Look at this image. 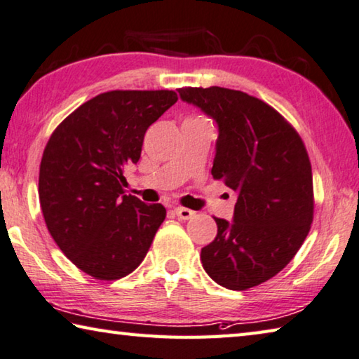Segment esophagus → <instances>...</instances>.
I'll return each instance as SVG.
<instances>
[{
	"mask_svg": "<svg viewBox=\"0 0 359 359\" xmlns=\"http://www.w3.org/2000/svg\"><path fill=\"white\" fill-rule=\"evenodd\" d=\"M176 216L180 219H183V221H189L194 216H196V211H192L189 208H183V206H178V208H175Z\"/></svg>",
	"mask_w": 359,
	"mask_h": 359,
	"instance_id": "obj_1",
	"label": "esophagus"
}]
</instances>
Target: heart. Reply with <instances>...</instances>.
I'll return each instance as SVG.
<instances>
[{
    "label": "heart",
    "instance_id": "heart-1",
    "mask_svg": "<svg viewBox=\"0 0 359 359\" xmlns=\"http://www.w3.org/2000/svg\"><path fill=\"white\" fill-rule=\"evenodd\" d=\"M186 121H197V123H203V121H206L205 118H202V116H189L186 119Z\"/></svg>",
    "mask_w": 359,
    "mask_h": 359
}]
</instances>
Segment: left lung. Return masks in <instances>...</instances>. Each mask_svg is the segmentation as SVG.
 I'll list each match as a JSON object with an SVG mask.
<instances>
[{"instance_id": "obj_1", "label": "left lung", "mask_w": 359, "mask_h": 359, "mask_svg": "<svg viewBox=\"0 0 359 359\" xmlns=\"http://www.w3.org/2000/svg\"><path fill=\"white\" fill-rule=\"evenodd\" d=\"M178 93L216 121L211 173L238 194L233 221L215 217L217 235L200 259L219 285L248 290L284 269L309 233V156L293 126L260 99L221 86Z\"/></svg>"}]
</instances>
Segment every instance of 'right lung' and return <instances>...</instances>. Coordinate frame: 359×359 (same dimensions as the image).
<instances>
[{
  "mask_svg": "<svg viewBox=\"0 0 359 359\" xmlns=\"http://www.w3.org/2000/svg\"><path fill=\"white\" fill-rule=\"evenodd\" d=\"M175 91H109L74 110L43 149L39 202L50 235L69 260L100 280L143 262L167 211L123 192L144 132L172 107Z\"/></svg>",
  "mask_w": 359,
  "mask_h": 359,
  "instance_id": "add662e5",
  "label": "right lung"
}]
</instances>
